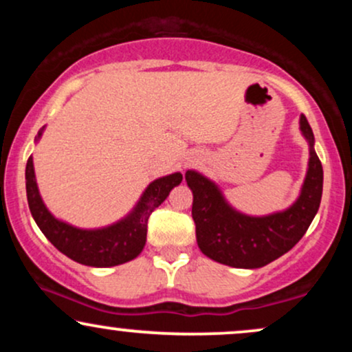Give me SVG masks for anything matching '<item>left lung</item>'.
<instances>
[{
	"label": "left lung",
	"mask_w": 352,
	"mask_h": 352,
	"mask_svg": "<svg viewBox=\"0 0 352 352\" xmlns=\"http://www.w3.org/2000/svg\"><path fill=\"white\" fill-rule=\"evenodd\" d=\"M300 129L309 145L308 172L300 197L283 212L245 215L225 200L215 182L187 170L185 180L193 193L192 217L201 253L221 265L253 270L272 263L301 240L321 204L322 165L314 152V135L305 116L300 117Z\"/></svg>",
	"instance_id": "obj_1"
}]
</instances>
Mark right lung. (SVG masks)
I'll return each mask as SVG.
<instances>
[{"mask_svg":"<svg viewBox=\"0 0 352 352\" xmlns=\"http://www.w3.org/2000/svg\"><path fill=\"white\" fill-rule=\"evenodd\" d=\"M44 127L38 132L36 142L41 139ZM182 179V173L175 172L153 180L127 217L109 227L96 230L72 227L66 221L58 220L46 208L36 184L33 157H30L26 164V195L36 225L60 253L80 265L107 268L127 263L139 256L147 240L148 217Z\"/></svg>","mask_w":352,"mask_h":352,"instance_id":"right-lung-1","label":"right lung"}]
</instances>
